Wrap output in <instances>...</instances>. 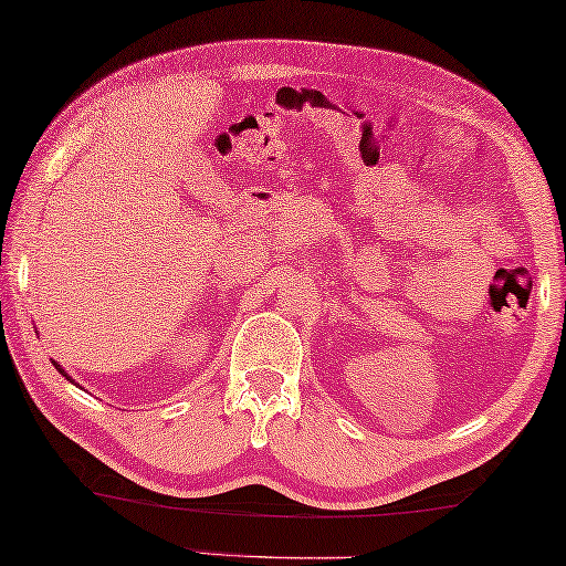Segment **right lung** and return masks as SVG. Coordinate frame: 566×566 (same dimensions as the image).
Wrapping results in <instances>:
<instances>
[{"label": "right lung", "instance_id": "add662e5", "mask_svg": "<svg viewBox=\"0 0 566 566\" xmlns=\"http://www.w3.org/2000/svg\"><path fill=\"white\" fill-rule=\"evenodd\" d=\"M55 369H60V364H55ZM60 371H63V369H60Z\"/></svg>", "mask_w": 566, "mask_h": 566}]
</instances>
